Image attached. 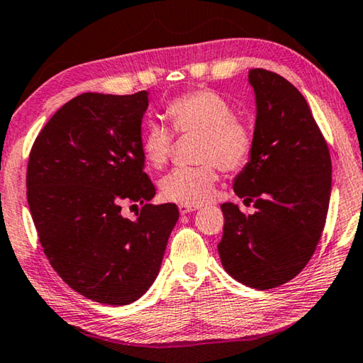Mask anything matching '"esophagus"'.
Listing matches in <instances>:
<instances>
[{"label": "esophagus", "mask_w": 363, "mask_h": 363, "mask_svg": "<svg viewBox=\"0 0 363 363\" xmlns=\"http://www.w3.org/2000/svg\"><path fill=\"white\" fill-rule=\"evenodd\" d=\"M196 209H199V206H188V204L178 206V211H180L182 216H185V214L191 213V211H196Z\"/></svg>", "instance_id": "esophagus-1"}]
</instances>
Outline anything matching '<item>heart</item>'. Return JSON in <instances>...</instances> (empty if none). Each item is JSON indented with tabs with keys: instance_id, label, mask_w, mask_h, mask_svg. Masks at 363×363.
Instances as JSON below:
<instances>
[{
	"instance_id": "obj_1",
	"label": "heart",
	"mask_w": 363,
	"mask_h": 363,
	"mask_svg": "<svg viewBox=\"0 0 363 363\" xmlns=\"http://www.w3.org/2000/svg\"><path fill=\"white\" fill-rule=\"evenodd\" d=\"M165 115L178 135H198L196 167L175 169L160 180V194L170 203L199 206L214 198L217 166L233 172L248 162L253 149L252 133L242 121L233 118V108L213 91H193L167 105ZM174 135L160 123L146 126L141 150L146 162L162 169L172 154Z\"/></svg>"
}]
</instances>
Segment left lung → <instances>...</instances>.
<instances>
[{"instance_id":"8db88e82","label":"left lung","mask_w":363,"mask_h":363,"mask_svg":"<svg viewBox=\"0 0 363 363\" xmlns=\"http://www.w3.org/2000/svg\"><path fill=\"white\" fill-rule=\"evenodd\" d=\"M256 121L250 160L233 191L255 214L224 203L220 263L235 281L266 291L294 279L320 242L331 198V157L305 97L287 79L250 69Z\"/></svg>"}]
</instances>
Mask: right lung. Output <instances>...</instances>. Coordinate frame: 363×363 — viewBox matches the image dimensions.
I'll use <instances>...</instances> for the list:
<instances>
[{
  "label": "right lung",
  "mask_w": 363,
  "mask_h": 363,
  "mask_svg": "<svg viewBox=\"0 0 363 363\" xmlns=\"http://www.w3.org/2000/svg\"><path fill=\"white\" fill-rule=\"evenodd\" d=\"M149 92H86L65 104L33 143L27 203L50 264L77 294L135 302L152 286L178 220L175 204H149L141 123ZM125 200L143 204L135 221Z\"/></svg>",
  "instance_id": "add662e5"
}]
</instances>
